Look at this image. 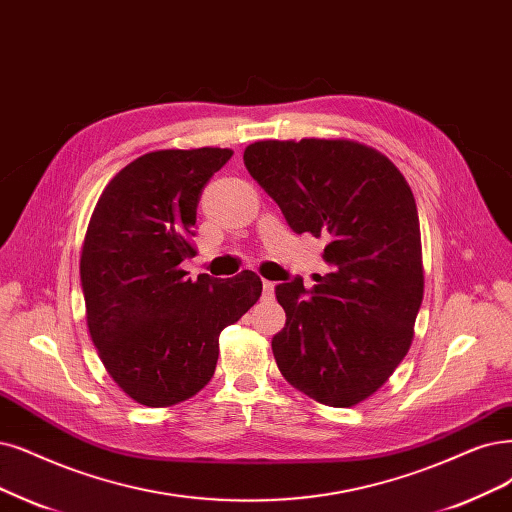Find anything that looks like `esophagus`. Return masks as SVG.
<instances>
[{
  "instance_id": "esophagus-1",
  "label": "esophagus",
  "mask_w": 512,
  "mask_h": 512,
  "mask_svg": "<svg viewBox=\"0 0 512 512\" xmlns=\"http://www.w3.org/2000/svg\"><path fill=\"white\" fill-rule=\"evenodd\" d=\"M274 291H276V282L263 280V297H266V299H272V297H274Z\"/></svg>"
}]
</instances>
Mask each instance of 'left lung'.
Segmentation results:
<instances>
[{"mask_svg": "<svg viewBox=\"0 0 512 512\" xmlns=\"http://www.w3.org/2000/svg\"><path fill=\"white\" fill-rule=\"evenodd\" d=\"M251 177L291 230L327 236L331 272L276 287L287 325L272 339L285 380L310 399L352 407L382 388L413 339L424 297L420 219L401 170L348 139L257 141Z\"/></svg>", "mask_w": 512, "mask_h": 512, "instance_id": "1", "label": "left lung"}]
</instances>
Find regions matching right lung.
<instances>
[{
    "mask_svg": "<svg viewBox=\"0 0 512 512\" xmlns=\"http://www.w3.org/2000/svg\"><path fill=\"white\" fill-rule=\"evenodd\" d=\"M232 149H160L124 166L94 206L82 246L86 323L107 373L132 401L170 407L215 373L219 333L249 312L261 278H187L196 208Z\"/></svg>",
    "mask_w": 512,
    "mask_h": 512,
    "instance_id": "obj_1",
    "label": "right lung"
}]
</instances>
